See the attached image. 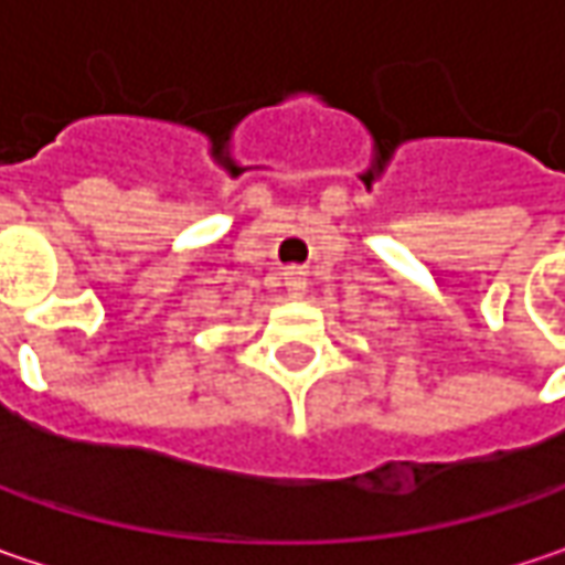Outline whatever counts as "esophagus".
Returning <instances> with one entry per match:
<instances>
[{
    "label": "esophagus",
    "instance_id": "34e87169",
    "mask_svg": "<svg viewBox=\"0 0 565 565\" xmlns=\"http://www.w3.org/2000/svg\"><path fill=\"white\" fill-rule=\"evenodd\" d=\"M289 292H292V298H298V295L305 292V276L298 270L289 273Z\"/></svg>",
    "mask_w": 565,
    "mask_h": 565
}]
</instances>
